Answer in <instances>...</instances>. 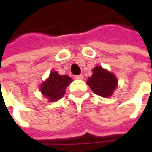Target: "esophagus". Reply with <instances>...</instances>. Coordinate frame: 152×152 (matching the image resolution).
I'll return each instance as SVG.
<instances>
[{
  "mask_svg": "<svg viewBox=\"0 0 152 152\" xmlns=\"http://www.w3.org/2000/svg\"><path fill=\"white\" fill-rule=\"evenodd\" d=\"M76 79L81 80V79H83V75H77V76H76Z\"/></svg>",
  "mask_w": 152,
  "mask_h": 152,
  "instance_id": "34e87169",
  "label": "esophagus"
}]
</instances>
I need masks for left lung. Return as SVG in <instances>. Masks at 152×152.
I'll return each mask as SVG.
<instances>
[{"mask_svg": "<svg viewBox=\"0 0 152 152\" xmlns=\"http://www.w3.org/2000/svg\"><path fill=\"white\" fill-rule=\"evenodd\" d=\"M92 71L93 74L89 77L87 84L95 94L104 98L110 97L117 86V78L102 67H96Z\"/></svg>", "mask_w": 152, "mask_h": 152, "instance_id": "1", "label": "left lung"}]
</instances>
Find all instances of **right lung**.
Here are the masks:
<instances>
[{
	"mask_svg": "<svg viewBox=\"0 0 152 152\" xmlns=\"http://www.w3.org/2000/svg\"><path fill=\"white\" fill-rule=\"evenodd\" d=\"M72 79L68 76H61L56 71L50 73L49 78L41 85L42 94L50 101L54 102L60 99L65 93V89Z\"/></svg>",
	"mask_w": 152,
	"mask_h": 152,
	"instance_id": "right-lung-1",
	"label": "right lung"
}]
</instances>
